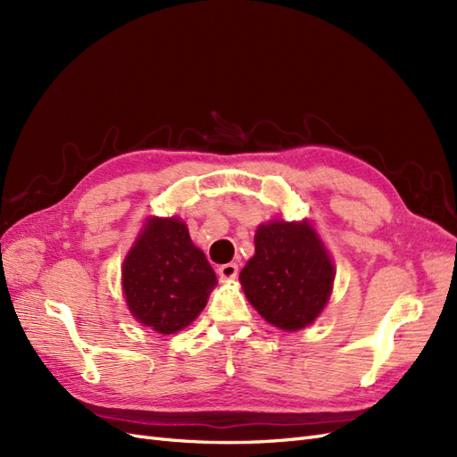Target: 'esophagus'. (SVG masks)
<instances>
[{
	"instance_id": "obj_1",
	"label": "esophagus",
	"mask_w": 457,
	"mask_h": 457,
	"mask_svg": "<svg viewBox=\"0 0 457 457\" xmlns=\"http://www.w3.org/2000/svg\"><path fill=\"white\" fill-rule=\"evenodd\" d=\"M217 272H219L220 278L228 280V278H234V276L238 274V265H237V262H227V265H220L217 269Z\"/></svg>"
}]
</instances>
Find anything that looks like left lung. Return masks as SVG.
<instances>
[{"instance_id":"left-lung-1","label":"left lung","mask_w":457,"mask_h":457,"mask_svg":"<svg viewBox=\"0 0 457 457\" xmlns=\"http://www.w3.org/2000/svg\"><path fill=\"white\" fill-rule=\"evenodd\" d=\"M334 265L307 223H269L255 234V255L240 272L244 294L257 312L287 331L322 312L334 284Z\"/></svg>"}]
</instances>
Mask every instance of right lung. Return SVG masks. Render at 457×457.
<instances>
[{"mask_svg":"<svg viewBox=\"0 0 457 457\" xmlns=\"http://www.w3.org/2000/svg\"><path fill=\"white\" fill-rule=\"evenodd\" d=\"M131 314L158 334H175L202 312L217 276L179 219H148L123 261Z\"/></svg>","mask_w":457,"mask_h":457,"instance_id":"right-lung-1","label":"right lung"}]
</instances>
